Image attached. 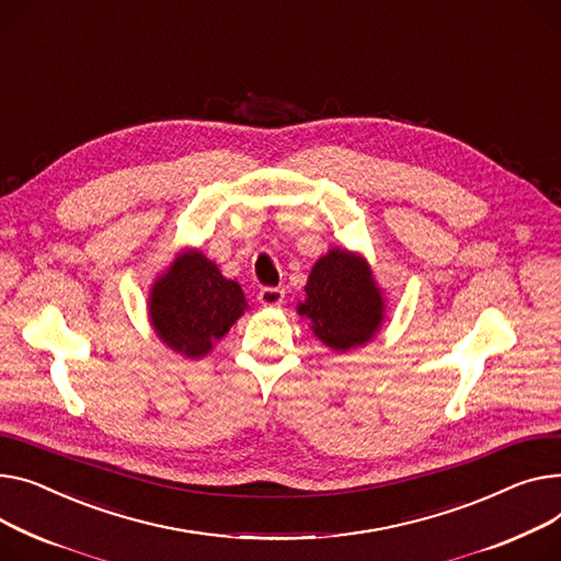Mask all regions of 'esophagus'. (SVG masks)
Returning <instances> with one entry per match:
<instances>
[{
  "label": "esophagus",
  "mask_w": 561,
  "mask_h": 561,
  "mask_svg": "<svg viewBox=\"0 0 561 561\" xmlns=\"http://www.w3.org/2000/svg\"><path fill=\"white\" fill-rule=\"evenodd\" d=\"M259 302H261V307L275 309V307H279V305L284 302V290H282V288H275V286L261 288V290H259Z\"/></svg>",
  "instance_id": "1"
}]
</instances>
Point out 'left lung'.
Masks as SVG:
<instances>
[{
    "mask_svg": "<svg viewBox=\"0 0 561 561\" xmlns=\"http://www.w3.org/2000/svg\"><path fill=\"white\" fill-rule=\"evenodd\" d=\"M297 313L309 320V329L324 347L345 354L367 345L381 331L386 300L360 252L331 248L313 264Z\"/></svg>",
    "mask_w": 561,
    "mask_h": 561,
    "instance_id": "left-lung-1",
    "label": "left lung"
}]
</instances>
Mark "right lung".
<instances>
[{"label":"right lung","instance_id":"obj_1","mask_svg":"<svg viewBox=\"0 0 561 561\" xmlns=\"http://www.w3.org/2000/svg\"><path fill=\"white\" fill-rule=\"evenodd\" d=\"M245 309L241 286L222 277L198 248L178 252L148 293V320L156 335L192 360L205 358Z\"/></svg>","mask_w":561,"mask_h":561}]
</instances>
